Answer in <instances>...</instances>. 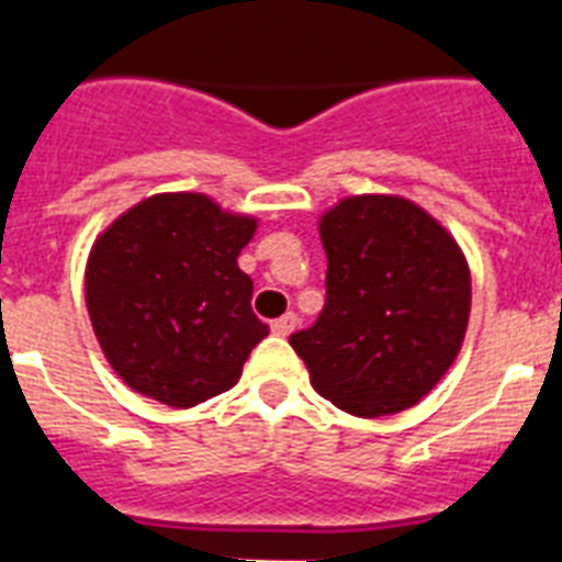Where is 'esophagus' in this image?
Wrapping results in <instances>:
<instances>
[{
  "instance_id": "1",
  "label": "esophagus",
  "mask_w": 562,
  "mask_h": 562,
  "mask_svg": "<svg viewBox=\"0 0 562 562\" xmlns=\"http://www.w3.org/2000/svg\"><path fill=\"white\" fill-rule=\"evenodd\" d=\"M294 326H297V315H294V312H285V315L273 321V333L291 335V333H294Z\"/></svg>"
}]
</instances>
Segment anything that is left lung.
<instances>
[{
  "instance_id": "obj_1",
  "label": "left lung",
  "mask_w": 562,
  "mask_h": 562,
  "mask_svg": "<svg viewBox=\"0 0 562 562\" xmlns=\"http://www.w3.org/2000/svg\"><path fill=\"white\" fill-rule=\"evenodd\" d=\"M326 303L289 338L315 391L356 417L417 405L461 350L470 268L417 203L347 198L321 218Z\"/></svg>"
}]
</instances>
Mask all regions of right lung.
<instances>
[{
	"label": "right lung",
	"mask_w": 562,
	"mask_h": 562,
	"mask_svg": "<svg viewBox=\"0 0 562 562\" xmlns=\"http://www.w3.org/2000/svg\"><path fill=\"white\" fill-rule=\"evenodd\" d=\"M256 221L206 194H154L110 224L87 262V308L101 350L125 384L192 408L238 382L271 333L250 308L238 268Z\"/></svg>",
	"instance_id": "1"
}]
</instances>
